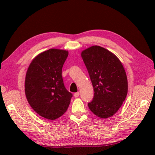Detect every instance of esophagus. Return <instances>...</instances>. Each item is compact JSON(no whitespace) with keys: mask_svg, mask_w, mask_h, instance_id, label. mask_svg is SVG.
<instances>
[{"mask_svg":"<svg viewBox=\"0 0 155 155\" xmlns=\"http://www.w3.org/2000/svg\"><path fill=\"white\" fill-rule=\"evenodd\" d=\"M79 95H80L79 92H77V93H75L74 94V97H75V98H77V97H79Z\"/></svg>","mask_w":155,"mask_h":155,"instance_id":"34e87169","label":"esophagus"}]
</instances>
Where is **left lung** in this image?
<instances>
[{
  "mask_svg": "<svg viewBox=\"0 0 155 155\" xmlns=\"http://www.w3.org/2000/svg\"><path fill=\"white\" fill-rule=\"evenodd\" d=\"M94 88L89 109L101 118L117 113L127 95L128 81L124 68L116 56L106 48L93 46L81 52Z\"/></svg>",
  "mask_w": 155,
  "mask_h": 155,
  "instance_id": "obj_1",
  "label": "left lung"
}]
</instances>
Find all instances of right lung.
<instances>
[{
    "label": "right lung",
    "instance_id": "obj_1",
    "mask_svg": "<svg viewBox=\"0 0 155 155\" xmlns=\"http://www.w3.org/2000/svg\"><path fill=\"white\" fill-rule=\"evenodd\" d=\"M68 51L51 48L38 54L26 74L25 91L29 104L48 120L61 117L71 103L72 94L64 85L62 68Z\"/></svg>",
    "mask_w": 155,
    "mask_h": 155
}]
</instances>
